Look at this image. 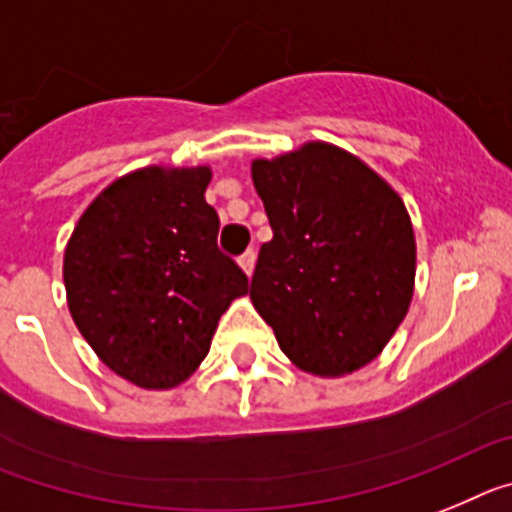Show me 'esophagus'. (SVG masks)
<instances>
[{"label":"esophagus","instance_id":"34e87169","mask_svg":"<svg viewBox=\"0 0 512 512\" xmlns=\"http://www.w3.org/2000/svg\"><path fill=\"white\" fill-rule=\"evenodd\" d=\"M255 260H257L255 252L247 250L242 257H239V268H242L247 275H252V270H255Z\"/></svg>","mask_w":512,"mask_h":512}]
</instances>
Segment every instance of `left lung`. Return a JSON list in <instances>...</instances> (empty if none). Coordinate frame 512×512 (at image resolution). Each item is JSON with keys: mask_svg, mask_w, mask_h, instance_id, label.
I'll list each match as a JSON object with an SVG mask.
<instances>
[{"mask_svg": "<svg viewBox=\"0 0 512 512\" xmlns=\"http://www.w3.org/2000/svg\"><path fill=\"white\" fill-rule=\"evenodd\" d=\"M273 239L250 299L296 368L345 376L386 348L415 293L417 247L399 193L327 141L252 162Z\"/></svg>", "mask_w": 512, "mask_h": 512, "instance_id": "left-lung-1", "label": "left lung"}]
</instances>
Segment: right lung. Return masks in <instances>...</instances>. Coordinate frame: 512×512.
<instances>
[{
    "label": "right lung",
    "instance_id": "add662e5",
    "mask_svg": "<svg viewBox=\"0 0 512 512\" xmlns=\"http://www.w3.org/2000/svg\"><path fill=\"white\" fill-rule=\"evenodd\" d=\"M208 182V164L128 172L87 206L66 242L71 319L97 358L141 389L188 381L221 314L250 291L216 244Z\"/></svg>",
    "mask_w": 512,
    "mask_h": 512
}]
</instances>
